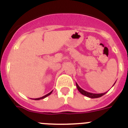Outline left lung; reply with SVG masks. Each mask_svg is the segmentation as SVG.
Masks as SVG:
<instances>
[{
  "mask_svg": "<svg viewBox=\"0 0 128 128\" xmlns=\"http://www.w3.org/2000/svg\"><path fill=\"white\" fill-rule=\"evenodd\" d=\"M115 83H114V84H115ZM114 85H113V86H114ZM76 86H77V88H78V91L80 92L81 94L84 95V96H86V97H88V98H92V99H94V98H100V97H101V96H104V95L105 94L107 93V92H104V93H102V94H93V93H90V92H88L85 91V90H83V89L81 88H80V86L78 85L77 82H76Z\"/></svg>",
  "mask_w": 128,
  "mask_h": 128,
  "instance_id": "8db88e82",
  "label": "left lung"
}]
</instances>
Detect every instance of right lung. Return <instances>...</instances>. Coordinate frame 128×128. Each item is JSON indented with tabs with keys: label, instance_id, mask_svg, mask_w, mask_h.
Listing matches in <instances>:
<instances>
[{
	"label": "right lung",
	"instance_id": "obj_1",
	"mask_svg": "<svg viewBox=\"0 0 128 128\" xmlns=\"http://www.w3.org/2000/svg\"><path fill=\"white\" fill-rule=\"evenodd\" d=\"M52 92V91H51V92H49V93H48V94H47L46 95V96H43V97H42V98H36V99H34V100H40V99H44V98H46V97H47V96H49V95L51 94Z\"/></svg>",
	"mask_w": 128,
	"mask_h": 128
}]
</instances>
